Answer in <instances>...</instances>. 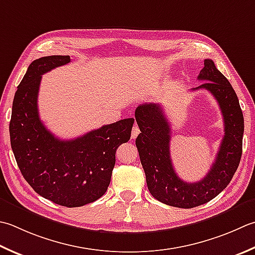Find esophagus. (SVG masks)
Here are the masks:
<instances>
[{"instance_id":"esophagus-1","label":"esophagus","mask_w":255,"mask_h":255,"mask_svg":"<svg viewBox=\"0 0 255 255\" xmlns=\"http://www.w3.org/2000/svg\"><path fill=\"white\" fill-rule=\"evenodd\" d=\"M139 132H140V130H139V127L137 126V125H134L133 128H132V131H131V138L132 139L136 138L139 134Z\"/></svg>"}]
</instances>
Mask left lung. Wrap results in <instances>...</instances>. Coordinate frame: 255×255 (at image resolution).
Instances as JSON below:
<instances>
[{
	"label": "left lung",
	"mask_w": 255,
	"mask_h": 255,
	"mask_svg": "<svg viewBox=\"0 0 255 255\" xmlns=\"http://www.w3.org/2000/svg\"><path fill=\"white\" fill-rule=\"evenodd\" d=\"M198 79L206 83L191 91L210 92L219 103L224 122V136L216 160L200 181L186 182L174 171L170 158L171 128L160 105L142 104L134 112L141 131L136 139V146L149 191L158 201L176 208L190 209L216 198L230 183L242 156L244 119L230 82L212 59H204V67Z\"/></svg>",
	"instance_id": "8db88e82"
}]
</instances>
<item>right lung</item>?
I'll return each mask as SVG.
<instances>
[{
    "label": "right lung",
    "instance_id": "right-lung-1",
    "mask_svg": "<svg viewBox=\"0 0 255 255\" xmlns=\"http://www.w3.org/2000/svg\"><path fill=\"white\" fill-rule=\"evenodd\" d=\"M71 62L53 55L31 63L15 93L9 137L15 160L35 192L67 208L82 207L104 196L111 183L116 150L130 139L134 119L127 118L62 140L44 126L37 96L42 75Z\"/></svg>",
    "mask_w": 255,
    "mask_h": 255
}]
</instances>
